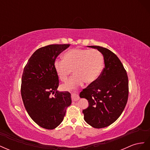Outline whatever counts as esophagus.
I'll list each match as a JSON object with an SVG mask.
<instances>
[{"mask_svg":"<svg viewBox=\"0 0 150 150\" xmlns=\"http://www.w3.org/2000/svg\"><path fill=\"white\" fill-rule=\"evenodd\" d=\"M72 99L73 101H76L79 100V95L77 94L76 93L74 92L73 94H72Z\"/></svg>","mask_w":150,"mask_h":150,"instance_id":"1","label":"esophagus"}]
</instances>
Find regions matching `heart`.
I'll use <instances>...</instances> for the list:
<instances>
[{
	"mask_svg": "<svg viewBox=\"0 0 150 150\" xmlns=\"http://www.w3.org/2000/svg\"><path fill=\"white\" fill-rule=\"evenodd\" d=\"M103 64V56L98 50L72 49L64 54L63 60H56L54 69L61 81H66L74 70V76L63 86L64 89H70L84 82H95L101 74Z\"/></svg>",
	"mask_w": 150,
	"mask_h": 150,
	"instance_id": "1",
	"label": "heart"
}]
</instances>
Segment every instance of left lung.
<instances>
[{"mask_svg": "<svg viewBox=\"0 0 150 150\" xmlns=\"http://www.w3.org/2000/svg\"><path fill=\"white\" fill-rule=\"evenodd\" d=\"M88 47L102 53L104 67L98 79L80 93V98H86L89 103V106L83 110L84 119L93 128H105L118 118L126 105L128 78L115 53L98 46Z\"/></svg>", "mask_w": 150, "mask_h": 150, "instance_id": "8db88e82", "label": "left lung"}]
</instances>
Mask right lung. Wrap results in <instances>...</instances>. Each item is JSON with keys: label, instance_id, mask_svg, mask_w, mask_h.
Wrapping results in <instances>:
<instances>
[{"label": "right lung", "instance_id": "obj_1", "mask_svg": "<svg viewBox=\"0 0 150 150\" xmlns=\"http://www.w3.org/2000/svg\"><path fill=\"white\" fill-rule=\"evenodd\" d=\"M69 46L51 44L36 50L22 74L21 91L25 110L36 124L47 129L61 123L71 104L69 92L57 91L59 81L54 69L56 57Z\"/></svg>", "mask_w": 150, "mask_h": 150}]
</instances>
